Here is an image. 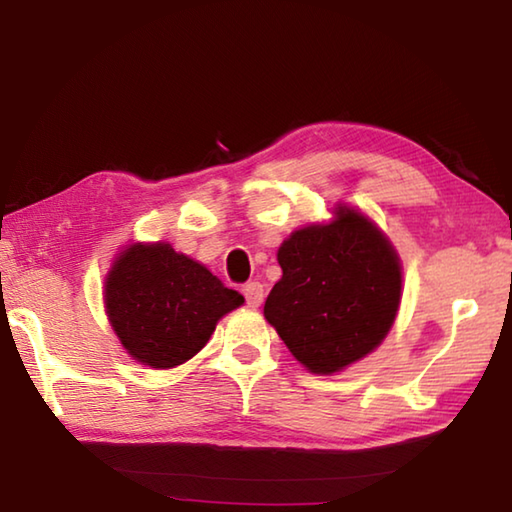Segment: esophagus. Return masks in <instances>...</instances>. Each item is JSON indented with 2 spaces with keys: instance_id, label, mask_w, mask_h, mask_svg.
Returning <instances> with one entry per match:
<instances>
[{
  "instance_id": "esophagus-1",
  "label": "esophagus",
  "mask_w": 512,
  "mask_h": 512,
  "mask_svg": "<svg viewBox=\"0 0 512 512\" xmlns=\"http://www.w3.org/2000/svg\"><path fill=\"white\" fill-rule=\"evenodd\" d=\"M244 296H246V302L250 307H259L264 302V287L259 282H246Z\"/></svg>"
}]
</instances>
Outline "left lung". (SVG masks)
I'll return each mask as SVG.
<instances>
[{
    "label": "left lung",
    "mask_w": 512,
    "mask_h": 512,
    "mask_svg": "<svg viewBox=\"0 0 512 512\" xmlns=\"http://www.w3.org/2000/svg\"><path fill=\"white\" fill-rule=\"evenodd\" d=\"M282 266L264 316L293 357L332 375L366 357L400 307V259L366 216L339 207L327 225L296 230L277 250Z\"/></svg>",
    "instance_id": "1"
}]
</instances>
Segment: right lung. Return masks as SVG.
Here are the masks:
<instances>
[{
    "instance_id": "right-lung-1",
    "label": "right lung",
    "mask_w": 512,
    "mask_h": 512,
    "mask_svg": "<svg viewBox=\"0 0 512 512\" xmlns=\"http://www.w3.org/2000/svg\"><path fill=\"white\" fill-rule=\"evenodd\" d=\"M239 305V291L169 244L126 248L106 280L108 318L121 345L160 370L201 352L219 318Z\"/></svg>"
}]
</instances>
